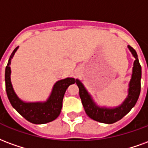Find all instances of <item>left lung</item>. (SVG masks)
<instances>
[{
    "label": "left lung",
    "mask_w": 148,
    "mask_h": 148,
    "mask_svg": "<svg viewBox=\"0 0 148 148\" xmlns=\"http://www.w3.org/2000/svg\"><path fill=\"white\" fill-rule=\"evenodd\" d=\"M128 48L135 58L131 79L129 84L128 95L121 105L115 107L99 106L95 103L84 85L79 79H76V84L79 87V97L82 104L87 116L96 121L105 124H113L117 122L125 117L126 114L134 107L140 93L141 66L139 62L137 53L132 47L128 46Z\"/></svg>",
    "instance_id": "8db88e82"
}]
</instances>
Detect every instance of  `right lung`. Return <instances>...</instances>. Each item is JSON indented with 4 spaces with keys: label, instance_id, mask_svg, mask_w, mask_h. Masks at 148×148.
Returning <instances> with one entry per match:
<instances>
[{
    "label": "right lung",
    "instance_id": "add662e5",
    "mask_svg": "<svg viewBox=\"0 0 148 148\" xmlns=\"http://www.w3.org/2000/svg\"><path fill=\"white\" fill-rule=\"evenodd\" d=\"M19 46L14 49L5 69V88L11 105L27 121L36 125L46 124L55 120L60 115L62 102L67 88L75 84L76 79L72 77L58 80L55 83L49 98L45 102H27L23 101L15 92L11 82V60Z\"/></svg>",
    "mask_w": 148,
    "mask_h": 148
}]
</instances>
